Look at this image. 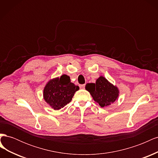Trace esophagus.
I'll return each mask as SVG.
<instances>
[{"mask_svg": "<svg viewBox=\"0 0 158 158\" xmlns=\"http://www.w3.org/2000/svg\"><path fill=\"white\" fill-rule=\"evenodd\" d=\"M80 88L81 89H84V88H85V84L80 85Z\"/></svg>", "mask_w": 158, "mask_h": 158, "instance_id": "34e87169", "label": "esophagus"}]
</instances>
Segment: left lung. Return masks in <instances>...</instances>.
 <instances>
[{"label":"left lung","mask_w":158,"mask_h":158,"mask_svg":"<svg viewBox=\"0 0 158 158\" xmlns=\"http://www.w3.org/2000/svg\"><path fill=\"white\" fill-rule=\"evenodd\" d=\"M85 88L90 93L94 101L102 107L109 106L118 99V88L110 83L103 76L99 77L95 83L87 84Z\"/></svg>","instance_id":"8db88e82"}]
</instances>
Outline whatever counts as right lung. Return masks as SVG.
Segmentation results:
<instances>
[{"instance_id":"right-lung-1","label":"right lung","mask_w":158,"mask_h":158,"mask_svg":"<svg viewBox=\"0 0 158 158\" xmlns=\"http://www.w3.org/2000/svg\"><path fill=\"white\" fill-rule=\"evenodd\" d=\"M78 89V85L70 82L69 76L63 74L47 82L44 89V98L52 109L59 110L71 102Z\"/></svg>"}]
</instances>
